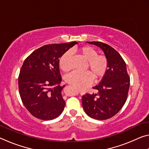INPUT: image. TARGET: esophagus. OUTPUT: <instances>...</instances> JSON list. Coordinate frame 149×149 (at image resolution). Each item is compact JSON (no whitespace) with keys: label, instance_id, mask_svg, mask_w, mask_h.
Here are the masks:
<instances>
[{"label":"esophagus","instance_id":"esophagus-1","mask_svg":"<svg viewBox=\"0 0 149 149\" xmlns=\"http://www.w3.org/2000/svg\"><path fill=\"white\" fill-rule=\"evenodd\" d=\"M79 91L81 95H84V91H80V90H79Z\"/></svg>","mask_w":149,"mask_h":149}]
</instances>
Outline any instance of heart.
I'll use <instances>...</instances> for the list:
<instances>
[{
    "mask_svg": "<svg viewBox=\"0 0 149 149\" xmlns=\"http://www.w3.org/2000/svg\"><path fill=\"white\" fill-rule=\"evenodd\" d=\"M72 52H77L87 60L90 74L95 80L104 76L108 67V59L104 55L98 54L97 50L90 46L75 48L72 50ZM71 60L72 52L70 51L64 52L60 58L59 65L63 72H68L71 70ZM65 81L78 89H84L90 85L91 80L88 72H73L67 75Z\"/></svg>",
    "mask_w": 149,
    "mask_h": 149,
    "instance_id": "heart-1",
    "label": "heart"
}]
</instances>
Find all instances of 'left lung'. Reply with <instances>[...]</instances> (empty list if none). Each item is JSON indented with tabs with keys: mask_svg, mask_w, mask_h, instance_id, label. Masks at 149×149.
<instances>
[{
	"mask_svg": "<svg viewBox=\"0 0 149 149\" xmlns=\"http://www.w3.org/2000/svg\"><path fill=\"white\" fill-rule=\"evenodd\" d=\"M87 42L97 45L104 51L108 59V69L99 84L93 87L97 93L82 96L83 108L91 118L107 120L116 114L125 103L130 77L125 61L114 48L102 42Z\"/></svg>",
	"mask_w": 149,
	"mask_h": 149,
	"instance_id": "1",
	"label": "left lung"
}]
</instances>
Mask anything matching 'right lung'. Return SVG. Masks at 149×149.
<instances>
[{
  "mask_svg": "<svg viewBox=\"0 0 149 149\" xmlns=\"http://www.w3.org/2000/svg\"><path fill=\"white\" fill-rule=\"evenodd\" d=\"M78 42L46 45L34 50L24 60L18 77L20 97L34 117L50 120L64 110L59 58Z\"/></svg>",
  "mask_w": 149,
  "mask_h": 149,
  "instance_id": "add662e5",
  "label": "right lung"
}]
</instances>
